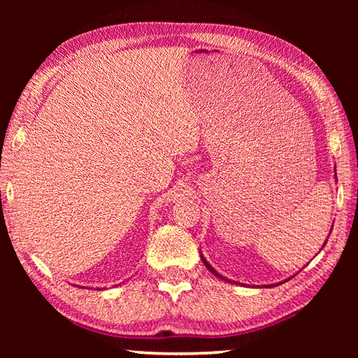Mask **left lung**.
I'll return each instance as SVG.
<instances>
[{
  "label": "left lung",
  "instance_id": "1",
  "mask_svg": "<svg viewBox=\"0 0 358 358\" xmlns=\"http://www.w3.org/2000/svg\"><path fill=\"white\" fill-rule=\"evenodd\" d=\"M336 178H337V177H336ZM324 245H326V243H324ZM201 260H203V263H204V266H206V268H208V269H209V271H210V272H212V273H214V275H215V277H218V278H222V280H224V281H227V283H232V281H231V280H227V278H224V277H223V275H220V273H218V272H217V271H215V269H214V268H212V266H210V264H209V263H208V262H206V258H204V257H203V255H201ZM273 286H277V285H273Z\"/></svg>",
  "mask_w": 358,
  "mask_h": 358
}]
</instances>
